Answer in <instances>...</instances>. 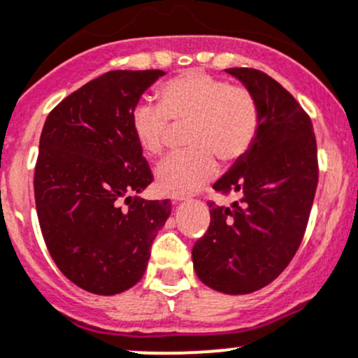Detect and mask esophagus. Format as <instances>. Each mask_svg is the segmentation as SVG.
<instances>
[{
	"label": "esophagus",
	"instance_id": "obj_1",
	"mask_svg": "<svg viewBox=\"0 0 358 358\" xmlns=\"http://www.w3.org/2000/svg\"><path fill=\"white\" fill-rule=\"evenodd\" d=\"M169 199H171V201L175 202V204H176V202H183V201H187V199H189V197H187L185 194H171V195H169Z\"/></svg>",
	"mask_w": 358,
	"mask_h": 358
}]
</instances>
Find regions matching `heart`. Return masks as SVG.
<instances>
[{
    "label": "heart",
    "instance_id": "heart-1",
    "mask_svg": "<svg viewBox=\"0 0 358 358\" xmlns=\"http://www.w3.org/2000/svg\"><path fill=\"white\" fill-rule=\"evenodd\" d=\"M157 106L141 103L130 115V130L145 156L164 148L168 120L187 123L185 152L169 156L154 171L164 194H187L216 175L217 163L240 159L254 144L259 110L247 89L228 85L201 70L182 71L157 89Z\"/></svg>",
    "mask_w": 358,
    "mask_h": 358
}]
</instances>
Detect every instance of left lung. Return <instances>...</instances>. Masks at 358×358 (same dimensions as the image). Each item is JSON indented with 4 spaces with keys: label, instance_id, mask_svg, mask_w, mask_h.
<instances>
[{
    "label": "left lung",
    "instance_id": "obj_1",
    "mask_svg": "<svg viewBox=\"0 0 358 358\" xmlns=\"http://www.w3.org/2000/svg\"><path fill=\"white\" fill-rule=\"evenodd\" d=\"M224 71L255 99L259 129L250 149L213 185L243 195V204L209 202V229L192 261L209 288L245 295L276 280L299 250L317 189V145L310 118L274 78L254 69Z\"/></svg>",
    "mask_w": 358,
    "mask_h": 358
}]
</instances>
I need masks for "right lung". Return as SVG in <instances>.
<instances>
[{
	"mask_svg": "<svg viewBox=\"0 0 358 358\" xmlns=\"http://www.w3.org/2000/svg\"><path fill=\"white\" fill-rule=\"evenodd\" d=\"M163 75L108 71L65 97L41 134L34 195L44 242L71 283L96 295L141 281L171 214L168 199L138 195L152 175L130 130L131 111Z\"/></svg>",
	"mask_w": 358,
	"mask_h": 358,
	"instance_id": "add662e5",
	"label": "right lung"
}]
</instances>
